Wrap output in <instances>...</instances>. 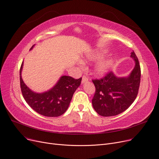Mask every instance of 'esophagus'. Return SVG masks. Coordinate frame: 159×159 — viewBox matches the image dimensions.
Instances as JSON below:
<instances>
[{
  "label": "esophagus",
  "mask_w": 159,
  "mask_h": 159,
  "mask_svg": "<svg viewBox=\"0 0 159 159\" xmlns=\"http://www.w3.org/2000/svg\"><path fill=\"white\" fill-rule=\"evenodd\" d=\"M88 80L89 79H88V78L86 76H85V75H83L82 79V84H84V83L88 82Z\"/></svg>",
  "instance_id": "34e87169"
}]
</instances>
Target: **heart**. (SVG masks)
<instances>
[{
  "label": "heart",
  "instance_id": "b5f03b06",
  "mask_svg": "<svg viewBox=\"0 0 159 159\" xmlns=\"http://www.w3.org/2000/svg\"><path fill=\"white\" fill-rule=\"evenodd\" d=\"M102 56L101 53H97L93 56H91L90 58H98ZM110 61H102L101 62H99L95 66V70L97 72V73L99 75H102L109 68V66L110 65Z\"/></svg>",
  "mask_w": 159,
  "mask_h": 159
}]
</instances>
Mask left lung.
<instances>
[{
	"mask_svg": "<svg viewBox=\"0 0 159 159\" xmlns=\"http://www.w3.org/2000/svg\"><path fill=\"white\" fill-rule=\"evenodd\" d=\"M130 56L135 61V66L128 77H117L110 71L101 79L92 80L95 86L92 104L98 115L102 116L117 115L126 110L135 100L141 71L135 52H131Z\"/></svg>",
	"mask_w": 159,
	"mask_h": 159,
	"instance_id": "8db88e82",
	"label": "left lung"
}]
</instances>
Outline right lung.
Listing matches in <instances>:
<instances>
[{
    "mask_svg": "<svg viewBox=\"0 0 159 159\" xmlns=\"http://www.w3.org/2000/svg\"><path fill=\"white\" fill-rule=\"evenodd\" d=\"M33 45L31 49L33 48ZM23 62L20 69L21 91L28 104L38 113L49 117L62 115L68 109L73 93L80 85L82 78L75 79L69 76H62L55 86L44 93L32 91L24 84L21 77Z\"/></svg>",
    "mask_w": 159,
    "mask_h": 159,
    "instance_id": "obj_1",
    "label": "right lung"
}]
</instances>
